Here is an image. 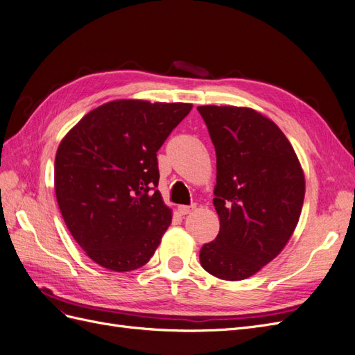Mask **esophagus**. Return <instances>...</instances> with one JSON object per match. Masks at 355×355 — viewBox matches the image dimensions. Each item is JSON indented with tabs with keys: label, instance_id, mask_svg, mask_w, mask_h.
Masks as SVG:
<instances>
[{
	"label": "esophagus",
	"instance_id": "34e87169",
	"mask_svg": "<svg viewBox=\"0 0 355 355\" xmlns=\"http://www.w3.org/2000/svg\"><path fill=\"white\" fill-rule=\"evenodd\" d=\"M196 209V204H191V206H178V211L180 214H188L191 211H194Z\"/></svg>",
	"mask_w": 355,
	"mask_h": 355
}]
</instances>
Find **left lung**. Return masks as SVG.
Instances as JSON below:
<instances>
[{"mask_svg":"<svg viewBox=\"0 0 355 355\" xmlns=\"http://www.w3.org/2000/svg\"><path fill=\"white\" fill-rule=\"evenodd\" d=\"M216 151L213 204L220 220L201 266L222 280L256 274L283 250L305 197L302 167L284 133L250 108L198 106Z\"/></svg>","mask_w":355,"mask_h":355,"instance_id":"obj_1","label":"left lung"}]
</instances>
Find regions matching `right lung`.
Instances as JSON below:
<instances>
[{"mask_svg": "<svg viewBox=\"0 0 355 355\" xmlns=\"http://www.w3.org/2000/svg\"><path fill=\"white\" fill-rule=\"evenodd\" d=\"M191 103L114 101L63 137L55 191L72 237L111 271L144 266L171 222L158 187L157 153Z\"/></svg>", "mask_w": 355, "mask_h": 355, "instance_id": "1", "label": "right lung"}]
</instances>
